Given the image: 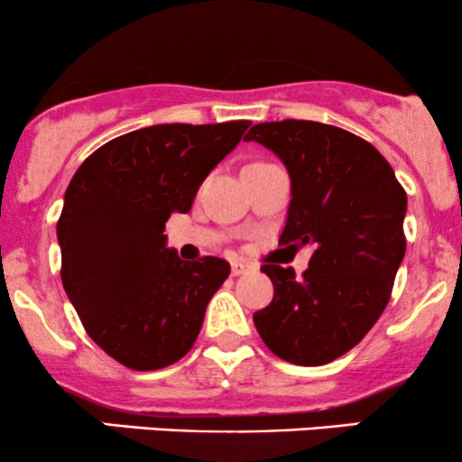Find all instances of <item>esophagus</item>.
<instances>
[{
	"label": "esophagus",
	"instance_id": "1",
	"mask_svg": "<svg viewBox=\"0 0 462 462\" xmlns=\"http://www.w3.org/2000/svg\"><path fill=\"white\" fill-rule=\"evenodd\" d=\"M254 272V267L245 261H232V275H245Z\"/></svg>",
	"mask_w": 462,
	"mask_h": 462
}]
</instances>
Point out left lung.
<instances>
[{"mask_svg":"<svg viewBox=\"0 0 462 462\" xmlns=\"http://www.w3.org/2000/svg\"><path fill=\"white\" fill-rule=\"evenodd\" d=\"M284 162L291 204L280 245H312L309 269L263 264L273 300L254 312L275 356L319 367L363 341L380 319L406 252V190L386 158L352 132L317 121L249 130Z\"/></svg>","mask_w":462,"mask_h":462,"instance_id":"8db88e82","label":"left lung"}]
</instances>
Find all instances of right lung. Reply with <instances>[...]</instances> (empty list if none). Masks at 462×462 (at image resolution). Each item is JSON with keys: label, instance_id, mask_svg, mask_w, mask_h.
I'll return each mask as SVG.
<instances>
[{"label": "right lung", "instance_id": "right-lung-1", "mask_svg": "<svg viewBox=\"0 0 462 462\" xmlns=\"http://www.w3.org/2000/svg\"><path fill=\"white\" fill-rule=\"evenodd\" d=\"M247 128L226 121L128 132L95 150L69 182L56 226L62 286L84 330L116 363L153 371L193 347L230 264L182 261L167 247L164 224L189 213Z\"/></svg>", "mask_w": 462, "mask_h": 462}]
</instances>
